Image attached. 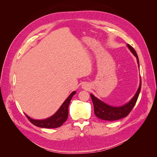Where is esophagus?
<instances>
[{"label": "esophagus", "instance_id": "34e87169", "mask_svg": "<svg viewBox=\"0 0 157 157\" xmlns=\"http://www.w3.org/2000/svg\"><path fill=\"white\" fill-rule=\"evenodd\" d=\"M82 88H84V89H88V85L85 84L82 85Z\"/></svg>", "mask_w": 157, "mask_h": 157}]
</instances>
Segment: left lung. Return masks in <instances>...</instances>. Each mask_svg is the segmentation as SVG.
<instances>
[{"label": "left lung", "mask_w": 157, "mask_h": 157, "mask_svg": "<svg viewBox=\"0 0 157 157\" xmlns=\"http://www.w3.org/2000/svg\"><path fill=\"white\" fill-rule=\"evenodd\" d=\"M128 49L130 50L132 53L134 55V56L137 59V62L138 64V67L140 68L139 64V59L137 56L135 50L132 48L130 44H127ZM141 80L140 77V82L138 89H137L136 93L135 94L134 96L133 97L130 101H128L124 105H123L120 107H114L109 105L105 102L102 101L100 99L95 97L92 94H90L92 100L94 104V113L97 117L100 119L108 121H117L121 118L126 117L130 112L132 111L133 107H134L135 104L138 98L139 94L141 90Z\"/></svg>", "instance_id": "left-lung-1"}]
</instances>
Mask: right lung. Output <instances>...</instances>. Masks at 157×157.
I'll list each match as a JSON object with an SVG mask.
<instances>
[{"mask_svg": "<svg viewBox=\"0 0 157 157\" xmlns=\"http://www.w3.org/2000/svg\"><path fill=\"white\" fill-rule=\"evenodd\" d=\"M75 94L76 91H74L71 93L68 96V98L65 99V101L62 103V105H61L59 109L56 111L54 115L51 116L49 118H46V119L35 120L33 119V118L27 115L26 114H25V115L32 124L36 126L44 128H58L62 125L67 119L69 109L68 108L69 103L71 99H72L73 96Z\"/></svg>", "mask_w": 157, "mask_h": 157, "instance_id": "right-lung-1", "label": "right lung"}]
</instances>
